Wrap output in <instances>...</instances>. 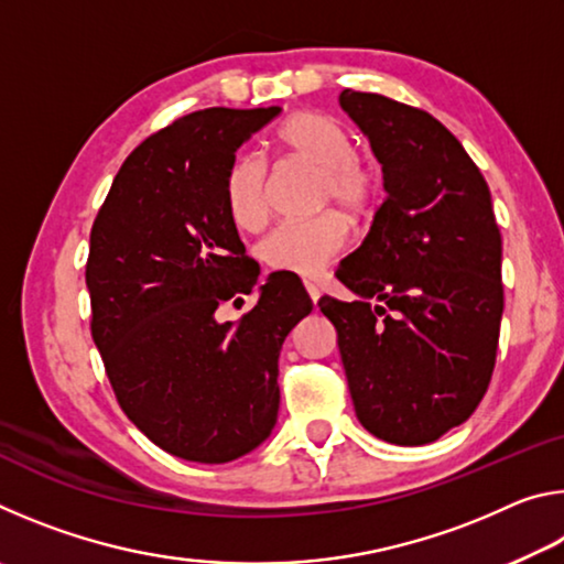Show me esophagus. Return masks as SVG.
Listing matches in <instances>:
<instances>
[{"label": "esophagus", "mask_w": 564, "mask_h": 564, "mask_svg": "<svg viewBox=\"0 0 564 564\" xmlns=\"http://www.w3.org/2000/svg\"><path fill=\"white\" fill-rule=\"evenodd\" d=\"M305 291H308V295H311V301H313V303H318V299H321V289H318L316 283L305 281Z\"/></svg>", "instance_id": "esophagus-1"}]
</instances>
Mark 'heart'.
<instances>
[{
  "instance_id": "heart-1",
  "label": "heart",
  "mask_w": 564,
  "mask_h": 564,
  "mask_svg": "<svg viewBox=\"0 0 564 564\" xmlns=\"http://www.w3.org/2000/svg\"><path fill=\"white\" fill-rule=\"evenodd\" d=\"M273 149L318 169V204H336L352 218L373 212L380 191L376 166L356 154L350 131L321 111H295L273 129ZM226 204L236 226L256 231L269 218V166L241 154L226 174ZM348 243V224L336 212L283 221L261 241V259L275 271L316 275Z\"/></svg>"
}]
</instances>
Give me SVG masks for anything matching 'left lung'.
I'll return each instance as SVG.
<instances>
[{
    "label": "left lung",
    "mask_w": 564,
    "mask_h": 564,
    "mask_svg": "<svg viewBox=\"0 0 564 564\" xmlns=\"http://www.w3.org/2000/svg\"><path fill=\"white\" fill-rule=\"evenodd\" d=\"M383 164L388 198L323 295L360 425L425 445L465 423L490 386L502 318V238L490 188L460 141L423 109L340 91Z\"/></svg>",
    "instance_id": "obj_1"
}]
</instances>
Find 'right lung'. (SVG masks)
I'll list each match as a JSON object with an SVG mask.
<instances>
[{
    "label": "right lung",
    "mask_w": 564,
    "mask_h": 564,
    "mask_svg": "<svg viewBox=\"0 0 564 564\" xmlns=\"http://www.w3.org/2000/svg\"><path fill=\"white\" fill-rule=\"evenodd\" d=\"M281 113L204 109L131 151L91 226V338L119 405L151 443L231 463L271 435L279 356L313 303L271 273L241 321L216 318L259 281L226 204L238 147Z\"/></svg>",
    "instance_id": "1"
}]
</instances>
